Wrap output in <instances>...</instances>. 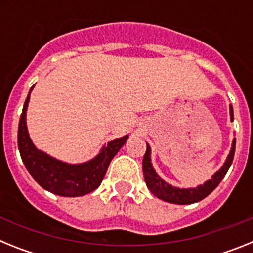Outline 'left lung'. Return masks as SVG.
Wrapping results in <instances>:
<instances>
[{"instance_id": "obj_1", "label": "left lung", "mask_w": 253, "mask_h": 253, "mask_svg": "<svg viewBox=\"0 0 253 253\" xmlns=\"http://www.w3.org/2000/svg\"><path fill=\"white\" fill-rule=\"evenodd\" d=\"M229 114H231V120H233V106L229 105ZM234 149H236V139L232 142V148L227 160L219 171H216L210 180L205 181L203 185H199L196 187H190V189H180V187L172 186L163 181L160 176L156 173L151 162V147L147 143V151L143 157V175L146 180L147 187L149 189L154 196H157L161 200H165L172 204H193V203L200 202L204 198H207L223 180L225 173L228 172L232 165V161L234 157Z\"/></svg>"}]
</instances>
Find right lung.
Here are the masks:
<instances>
[{"mask_svg":"<svg viewBox=\"0 0 253 253\" xmlns=\"http://www.w3.org/2000/svg\"><path fill=\"white\" fill-rule=\"evenodd\" d=\"M33 88L34 86L29 91L24 104L17 131L20 156L26 169L40 186L55 195L75 198L90 194L100 186L111 160L128 140V135L109 142L107 146L102 147L95 158L87 162L72 165L55 160L45 152L39 151L29 137L26 110Z\"/></svg>","mask_w":253,"mask_h":253,"instance_id":"right-lung-1","label":"right lung"}]
</instances>
